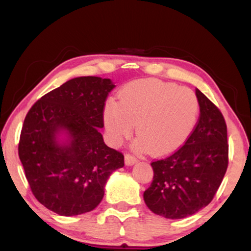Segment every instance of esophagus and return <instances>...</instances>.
Wrapping results in <instances>:
<instances>
[{"label":"esophagus","mask_w":251,"mask_h":251,"mask_svg":"<svg viewBox=\"0 0 251 251\" xmlns=\"http://www.w3.org/2000/svg\"><path fill=\"white\" fill-rule=\"evenodd\" d=\"M125 160H126V166H132L134 164H137L138 159L132 155H129V153H126L125 155Z\"/></svg>","instance_id":"esophagus-1"}]
</instances>
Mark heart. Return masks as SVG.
<instances>
[{
	"instance_id": "b5f03b06",
	"label": "heart",
	"mask_w": 251,
	"mask_h": 251,
	"mask_svg": "<svg viewBox=\"0 0 251 251\" xmlns=\"http://www.w3.org/2000/svg\"><path fill=\"white\" fill-rule=\"evenodd\" d=\"M199 114V100L193 91L157 79H139L122 88L119 102H106L103 120L114 144L128 138L137 125L136 147L165 156L186 142Z\"/></svg>"
}]
</instances>
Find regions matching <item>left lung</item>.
<instances>
[{"mask_svg": "<svg viewBox=\"0 0 251 251\" xmlns=\"http://www.w3.org/2000/svg\"><path fill=\"white\" fill-rule=\"evenodd\" d=\"M200 118L183 147L151 163L152 183L144 193L148 209L166 219H184L209 204L228 167V137L222 113L196 88Z\"/></svg>", "mask_w": 251, "mask_h": 251, "instance_id": "1", "label": "left lung"}]
</instances>
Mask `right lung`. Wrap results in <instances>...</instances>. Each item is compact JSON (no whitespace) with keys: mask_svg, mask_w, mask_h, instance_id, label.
I'll use <instances>...</instances> for the list:
<instances>
[{"mask_svg":"<svg viewBox=\"0 0 251 251\" xmlns=\"http://www.w3.org/2000/svg\"><path fill=\"white\" fill-rule=\"evenodd\" d=\"M115 87L110 78L69 79L33 104L23 122L19 157L36 199L64 217L94 210L110 175L125 166L103 140V109Z\"/></svg>","mask_w":251,"mask_h":251,"instance_id":"add662e5","label":"right lung"}]
</instances>
